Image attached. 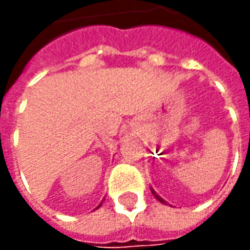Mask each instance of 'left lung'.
<instances>
[{"mask_svg": "<svg viewBox=\"0 0 250 250\" xmlns=\"http://www.w3.org/2000/svg\"><path fill=\"white\" fill-rule=\"evenodd\" d=\"M151 191H152V193H154V190H151ZM154 194H155V193H154ZM155 197H157V198H158V201H161V202H165V201H163V199L161 198L159 195H157V194H155Z\"/></svg>", "mask_w": 250, "mask_h": 250, "instance_id": "1", "label": "left lung"}]
</instances>
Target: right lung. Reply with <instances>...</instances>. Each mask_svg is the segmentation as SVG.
<instances>
[{
    "instance_id": "1",
    "label": "right lung",
    "mask_w": 250,
    "mask_h": 250,
    "mask_svg": "<svg viewBox=\"0 0 250 250\" xmlns=\"http://www.w3.org/2000/svg\"><path fill=\"white\" fill-rule=\"evenodd\" d=\"M99 206H102V204H100V205H99ZM99 206H98V208H99ZM98 208H96V209H98Z\"/></svg>"
}]
</instances>
